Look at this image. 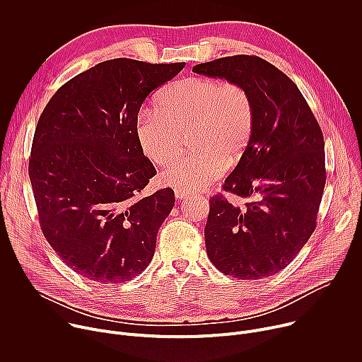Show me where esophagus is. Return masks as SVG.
<instances>
[{
    "label": "esophagus",
    "mask_w": 362,
    "mask_h": 362,
    "mask_svg": "<svg viewBox=\"0 0 362 362\" xmlns=\"http://www.w3.org/2000/svg\"><path fill=\"white\" fill-rule=\"evenodd\" d=\"M175 194H176V197H177V199H180V200L189 196V193H186V192H180V190H176V192H175Z\"/></svg>",
    "instance_id": "1"
}]
</instances>
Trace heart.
Wrapping results in <instances>:
<instances>
[{
    "instance_id": "1",
    "label": "heart",
    "mask_w": 362,
    "mask_h": 362,
    "mask_svg": "<svg viewBox=\"0 0 362 362\" xmlns=\"http://www.w3.org/2000/svg\"><path fill=\"white\" fill-rule=\"evenodd\" d=\"M255 127L247 90L212 77H190L169 86L158 106L143 109L136 134L146 156L159 166L177 156L190 134L196 153L173 160L162 172L165 185L194 192L216 182L246 150Z\"/></svg>"
}]
</instances>
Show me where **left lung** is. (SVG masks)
Returning <instances> with one entry per match:
<instances>
[{"instance_id": "8db88e82", "label": "left lung", "mask_w": 362, "mask_h": 362, "mask_svg": "<svg viewBox=\"0 0 362 362\" xmlns=\"http://www.w3.org/2000/svg\"><path fill=\"white\" fill-rule=\"evenodd\" d=\"M247 90L252 139L223 190L252 199L243 208L214 196L206 252L225 275L261 279L286 268L317 226L327 172L324 136L296 84L256 56H232L193 67Z\"/></svg>"}]
</instances>
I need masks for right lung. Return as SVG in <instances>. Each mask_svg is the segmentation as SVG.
Returning a JSON list of instances; mask_svg holds the SVG:
<instances>
[{"label": "right lung", "instance_id": "1", "mask_svg": "<svg viewBox=\"0 0 362 362\" xmlns=\"http://www.w3.org/2000/svg\"><path fill=\"white\" fill-rule=\"evenodd\" d=\"M183 67L103 62L63 84L40 116L28 163L40 226L63 262L90 281L124 282L151 261L175 193L140 196L156 169L136 123L146 97Z\"/></svg>", "mask_w": 362, "mask_h": 362}]
</instances>
